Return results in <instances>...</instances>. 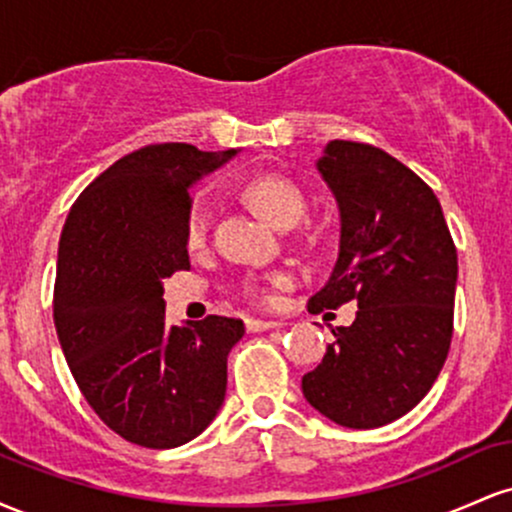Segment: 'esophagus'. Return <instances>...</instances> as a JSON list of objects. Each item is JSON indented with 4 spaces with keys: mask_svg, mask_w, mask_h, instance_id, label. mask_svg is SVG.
I'll return each mask as SVG.
<instances>
[{
    "mask_svg": "<svg viewBox=\"0 0 512 512\" xmlns=\"http://www.w3.org/2000/svg\"><path fill=\"white\" fill-rule=\"evenodd\" d=\"M245 327H248V332H267V330H274V327H281L279 320H248L245 322Z\"/></svg>",
    "mask_w": 512,
    "mask_h": 512,
    "instance_id": "34e87169",
    "label": "esophagus"
}]
</instances>
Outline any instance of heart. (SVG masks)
I'll use <instances>...</instances> for the list:
<instances>
[{"label": "heart", "mask_w": 512, "mask_h": 512, "mask_svg": "<svg viewBox=\"0 0 512 512\" xmlns=\"http://www.w3.org/2000/svg\"><path fill=\"white\" fill-rule=\"evenodd\" d=\"M245 199L276 228L296 226L305 211V199L291 180L279 178V175H260L245 185ZM187 245L190 248H202L207 243L209 233V216L207 207L202 202H195V207L187 214ZM274 284H284V276H276Z\"/></svg>", "instance_id": "obj_1"}]
</instances>
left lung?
I'll list each match as a JSON object with an SVG mask.
<instances>
[{
  "instance_id": "obj_1",
  "label": "left lung",
  "mask_w": 512,
  "mask_h": 512,
  "mask_svg": "<svg viewBox=\"0 0 512 512\" xmlns=\"http://www.w3.org/2000/svg\"><path fill=\"white\" fill-rule=\"evenodd\" d=\"M339 211V252L310 308L356 301L303 397L346 428H378L436 383L452 339L457 252L431 187L385 151L334 139L315 161Z\"/></svg>"
}]
</instances>
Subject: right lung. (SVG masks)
<instances>
[{"label": "right lung", "instance_id": "add662e5", "mask_svg": "<svg viewBox=\"0 0 512 512\" xmlns=\"http://www.w3.org/2000/svg\"><path fill=\"white\" fill-rule=\"evenodd\" d=\"M240 149L154 144L127 154L81 192L64 221L55 327L86 402L129 443H190L219 414L240 320L168 325L163 279L190 269V190Z\"/></svg>", "mask_w": 512, "mask_h": 512}]
</instances>
